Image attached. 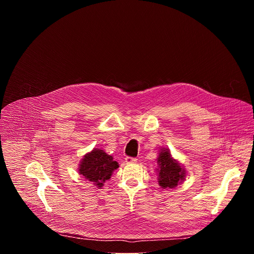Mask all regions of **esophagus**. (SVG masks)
<instances>
[{"label":"esophagus","instance_id":"34e87169","mask_svg":"<svg viewBox=\"0 0 254 254\" xmlns=\"http://www.w3.org/2000/svg\"><path fill=\"white\" fill-rule=\"evenodd\" d=\"M125 161L127 164H131V163H135L137 161V159L136 158H131V157H126Z\"/></svg>","mask_w":254,"mask_h":254}]
</instances>
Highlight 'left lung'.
Listing matches in <instances>:
<instances>
[{"label":"left lung","instance_id":"left-lung-1","mask_svg":"<svg viewBox=\"0 0 254 254\" xmlns=\"http://www.w3.org/2000/svg\"><path fill=\"white\" fill-rule=\"evenodd\" d=\"M159 185L163 189L175 188L185 180L186 171L182 166L172 158L168 149H162L158 157Z\"/></svg>","mask_w":254,"mask_h":254}]
</instances>
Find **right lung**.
<instances>
[{
    "label": "right lung",
    "mask_w": 254,
    "mask_h": 254,
    "mask_svg": "<svg viewBox=\"0 0 254 254\" xmlns=\"http://www.w3.org/2000/svg\"><path fill=\"white\" fill-rule=\"evenodd\" d=\"M119 168L113 156L100 149H93L86 154L79 165V174L90 181L96 187H102L106 180H110L114 171Z\"/></svg>",
    "instance_id": "add662e5"
}]
</instances>
